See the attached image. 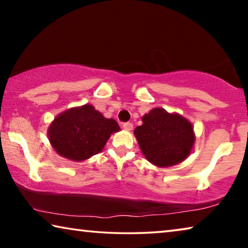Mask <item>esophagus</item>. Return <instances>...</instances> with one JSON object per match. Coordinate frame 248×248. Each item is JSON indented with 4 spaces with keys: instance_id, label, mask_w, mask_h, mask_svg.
<instances>
[{
    "instance_id": "1",
    "label": "esophagus",
    "mask_w": 248,
    "mask_h": 248,
    "mask_svg": "<svg viewBox=\"0 0 248 248\" xmlns=\"http://www.w3.org/2000/svg\"><path fill=\"white\" fill-rule=\"evenodd\" d=\"M123 127L124 130H128V131H130V130L133 129V124L131 123H124Z\"/></svg>"
}]
</instances>
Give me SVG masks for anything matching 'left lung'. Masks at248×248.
Wrapping results in <instances>:
<instances>
[{"mask_svg":"<svg viewBox=\"0 0 248 248\" xmlns=\"http://www.w3.org/2000/svg\"><path fill=\"white\" fill-rule=\"evenodd\" d=\"M142 125L134 129L140 149L149 162L158 167L177 165L194 148L192 124L178 114L154 108L142 117Z\"/></svg>","mask_w":248,"mask_h":248,"instance_id":"obj_1","label":"left lung"}]
</instances>
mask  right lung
<instances>
[{
  "instance_id": "1",
  "label": "right lung",
  "mask_w": 248,
  "mask_h": 248,
  "mask_svg": "<svg viewBox=\"0 0 248 248\" xmlns=\"http://www.w3.org/2000/svg\"><path fill=\"white\" fill-rule=\"evenodd\" d=\"M119 130L116 120L105 118L86 104L57 116L48 129V137L59 155L81 162L99 153L109 137Z\"/></svg>"
}]
</instances>
